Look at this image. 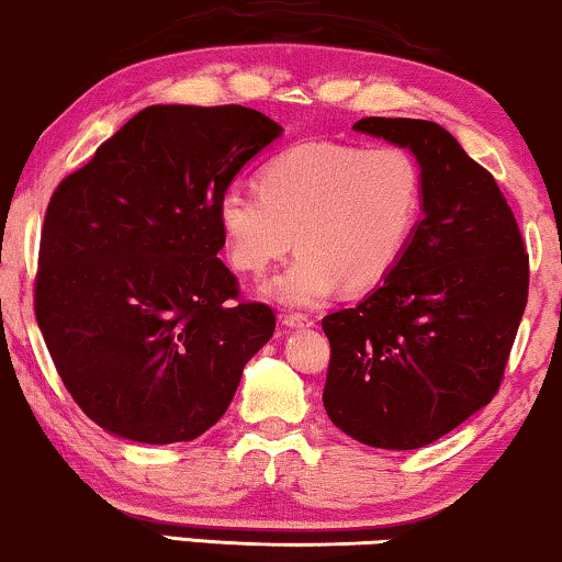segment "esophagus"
Wrapping results in <instances>:
<instances>
[{
	"mask_svg": "<svg viewBox=\"0 0 562 562\" xmlns=\"http://www.w3.org/2000/svg\"><path fill=\"white\" fill-rule=\"evenodd\" d=\"M283 325H286L289 329H299V327H312L314 319L310 317V314H302V312H286L283 314Z\"/></svg>",
	"mask_w": 562,
	"mask_h": 562,
	"instance_id": "34e87169",
	"label": "esophagus"
}]
</instances>
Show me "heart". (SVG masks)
I'll list each match as a JSON object with an SVG mask.
<instances>
[{"label": "heart", "instance_id": "obj_1", "mask_svg": "<svg viewBox=\"0 0 562 562\" xmlns=\"http://www.w3.org/2000/svg\"><path fill=\"white\" fill-rule=\"evenodd\" d=\"M425 212V173L402 145L306 140L258 173V189L233 183L217 222L235 271L263 276L296 248L268 283L276 302L314 306L333 291L366 294L404 258Z\"/></svg>", "mask_w": 562, "mask_h": 562}]
</instances>
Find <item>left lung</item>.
I'll return each mask as SVG.
<instances>
[{
    "label": "left lung",
    "mask_w": 562,
    "mask_h": 562,
    "mask_svg": "<svg viewBox=\"0 0 562 562\" xmlns=\"http://www.w3.org/2000/svg\"><path fill=\"white\" fill-rule=\"evenodd\" d=\"M352 127L412 148L425 217L379 289L322 319V402L352 440L417 450L498 394L527 306L529 256L496 179L448 130L406 117Z\"/></svg>",
    "instance_id": "obj_1"
}]
</instances>
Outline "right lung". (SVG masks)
<instances>
[{
	"label": "right lung",
	"mask_w": 562,
	"mask_h": 562,
	"mask_svg": "<svg viewBox=\"0 0 562 562\" xmlns=\"http://www.w3.org/2000/svg\"><path fill=\"white\" fill-rule=\"evenodd\" d=\"M281 125L240 104L137 112L53 191L35 319L68 394L135 442H187L233 402L276 329L243 302L217 202Z\"/></svg>",
	"instance_id": "add662e5"
}]
</instances>
